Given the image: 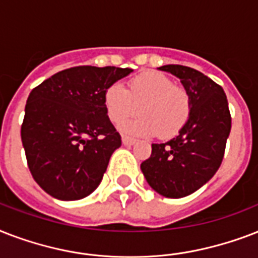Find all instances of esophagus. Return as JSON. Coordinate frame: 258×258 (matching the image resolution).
<instances>
[{"instance_id":"obj_1","label":"esophagus","mask_w":258,"mask_h":258,"mask_svg":"<svg viewBox=\"0 0 258 258\" xmlns=\"http://www.w3.org/2000/svg\"><path fill=\"white\" fill-rule=\"evenodd\" d=\"M135 139H133V138H128V137H124V135H123V137H121V143H123V145L124 146H133V145H135Z\"/></svg>"}]
</instances>
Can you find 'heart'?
Masks as SVG:
<instances>
[{"label": "heart", "mask_w": 258, "mask_h": 258, "mask_svg": "<svg viewBox=\"0 0 258 258\" xmlns=\"http://www.w3.org/2000/svg\"><path fill=\"white\" fill-rule=\"evenodd\" d=\"M103 101L107 116L115 125L135 116L141 107L142 116L123 127L125 133L138 137H175L191 113L187 91L158 71H146L130 79L128 89L111 84L104 91Z\"/></svg>", "instance_id": "obj_1"}]
</instances>
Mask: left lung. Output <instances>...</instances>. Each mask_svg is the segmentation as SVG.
<instances>
[{
	"instance_id": "obj_1",
	"label": "left lung",
	"mask_w": 258,
	"mask_h": 258,
	"mask_svg": "<svg viewBox=\"0 0 258 258\" xmlns=\"http://www.w3.org/2000/svg\"><path fill=\"white\" fill-rule=\"evenodd\" d=\"M159 70L180 79L191 99V113L178 137L154 143L151 157L141 169L161 196L182 198L202 187L220 169L232 116L222 87L200 71L176 64Z\"/></svg>"
}]
</instances>
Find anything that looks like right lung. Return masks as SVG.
Here are the masks:
<instances>
[{
  "label": "right lung",
  "instance_id": "1",
  "mask_svg": "<svg viewBox=\"0 0 258 258\" xmlns=\"http://www.w3.org/2000/svg\"><path fill=\"white\" fill-rule=\"evenodd\" d=\"M130 68L80 66L32 89L21 141L33 179L61 201L82 200L103 179L120 135L104 108V91Z\"/></svg>",
  "mask_w": 258,
  "mask_h": 258
}]
</instances>
